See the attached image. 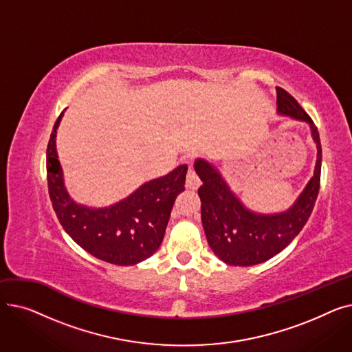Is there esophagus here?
I'll use <instances>...</instances> for the list:
<instances>
[{"label":"esophagus","mask_w":352,"mask_h":352,"mask_svg":"<svg viewBox=\"0 0 352 352\" xmlns=\"http://www.w3.org/2000/svg\"><path fill=\"white\" fill-rule=\"evenodd\" d=\"M199 186H201V179H199V178L197 177V174L194 173L192 166H190L188 174H187V188L195 191V190H198Z\"/></svg>","instance_id":"34e87169"}]
</instances>
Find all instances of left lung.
Returning a JSON list of instances; mask_svg holds the SVG:
<instances>
[{"label": "left lung", "instance_id": "left-lung-1", "mask_svg": "<svg viewBox=\"0 0 352 352\" xmlns=\"http://www.w3.org/2000/svg\"><path fill=\"white\" fill-rule=\"evenodd\" d=\"M276 104L280 114L309 124L318 150L314 177L288 211L261 215L247 210L211 164L195 162L202 181L198 188L202 227L214 254L228 265H256L281 252L307 224L320 192L322 148L318 129L298 101L281 87H276Z\"/></svg>", "mask_w": 352, "mask_h": 352}]
</instances>
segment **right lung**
<instances>
[{"mask_svg": "<svg viewBox=\"0 0 352 352\" xmlns=\"http://www.w3.org/2000/svg\"><path fill=\"white\" fill-rule=\"evenodd\" d=\"M55 121L47 145V181L52 208L65 232L91 255L116 265H135L161 245L174 201L186 190L187 165L145 182L134 194L109 208H88L74 202L63 181Z\"/></svg>", "mask_w": 352, "mask_h": 352, "instance_id": "1", "label": "right lung"}]
</instances>
